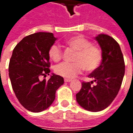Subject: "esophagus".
<instances>
[{
  "instance_id": "1",
  "label": "esophagus",
  "mask_w": 133,
  "mask_h": 133,
  "mask_svg": "<svg viewBox=\"0 0 133 133\" xmlns=\"http://www.w3.org/2000/svg\"><path fill=\"white\" fill-rule=\"evenodd\" d=\"M64 81H65V82H66V83H70V82H71V81H72V80H70V79H67V78H65V79L64 80Z\"/></svg>"
}]
</instances>
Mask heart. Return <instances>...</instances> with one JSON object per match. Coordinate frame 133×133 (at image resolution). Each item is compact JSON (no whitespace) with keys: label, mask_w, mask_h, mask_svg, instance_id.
Listing matches in <instances>:
<instances>
[{"label":"heart","mask_w":133,"mask_h":133,"mask_svg":"<svg viewBox=\"0 0 133 133\" xmlns=\"http://www.w3.org/2000/svg\"><path fill=\"white\" fill-rule=\"evenodd\" d=\"M65 44L71 49L76 51L74 55V63H63L55 68V72L62 77L72 79L85 69L88 72L95 70L102 60V53L100 49L86 38L81 35L73 36L65 41ZM50 58L55 62L61 61L63 56L61 49L56 45L50 48L48 51Z\"/></svg>","instance_id":"b5f03b06"}]
</instances>
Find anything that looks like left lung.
Masks as SVG:
<instances>
[{
  "instance_id": "8db88e82",
  "label": "left lung",
  "mask_w": 133,
  "mask_h": 133,
  "mask_svg": "<svg viewBox=\"0 0 133 133\" xmlns=\"http://www.w3.org/2000/svg\"><path fill=\"white\" fill-rule=\"evenodd\" d=\"M102 50L100 65L88 77L90 83H83L76 100L83 108L91 112L101 111L108 108L120 90L125 75V62L119 44L105 34L95 38ZM95 82L96 85L91 84Z\"/></svg>"
}]
</instances>
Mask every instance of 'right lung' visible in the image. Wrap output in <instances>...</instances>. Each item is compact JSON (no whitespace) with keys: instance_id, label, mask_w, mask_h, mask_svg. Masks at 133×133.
Masks as SVG:
<instances>
[{"instance_id":"add662e5","label":"right lung","mask_w":133,"mask_h":133,"mask_svg":"<svg viewBox=\"0 0 133 133\" xmlns=\"http://www.w3.org/2000/svg\"><path fill=\"white\" fill-rule=\"evenodd\" d=\"M57 38L52 33L40 32L25 37L13 49L9 63V78L16 98L29 111L40 112L52 105L56 90L64 79L52 73L48 81L41 75H49L48 51Z\"/></svg>"}]
</instances>
